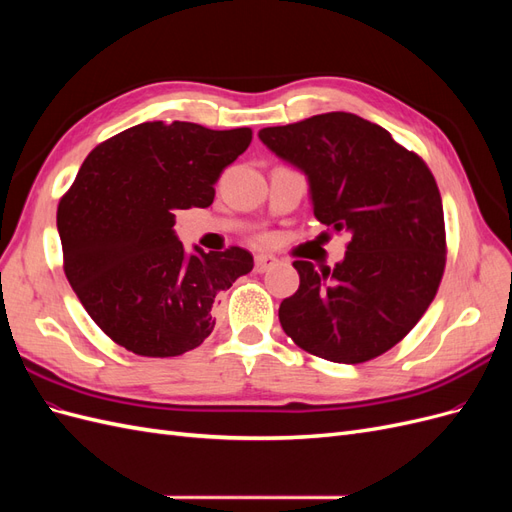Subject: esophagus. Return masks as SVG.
<instances>
[{
  "label": "esophagus",
  "instance_id": "esophagus-1",
  "mask_svg": "<svg viewBox=\"0 0 512 512\" xmlns=\"http://www.w3.org/2000/svg\"><path fill=\"white\" fill-rule=\"evenodd\" d=\"M254 265H256V271L262 273V271H267V269L275 267V265H277V258L271 256V254H256Z\"/></svg>",
  "mask_w": 512,
  "mask_h": 512
}]
</instances>
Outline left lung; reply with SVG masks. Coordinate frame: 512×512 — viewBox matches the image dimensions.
Listing matches in <instances>:
<instances>
[{"instance_id": "8db88e82", "label": "left lung", "mask_w": 512, "mask_h": 512, "mask_svg": "<svg viewBox=\"0 0 512 512\" xmlns=\"http://www.w3.org/2000/svg\"><path fill=\"white\" fill-rule=\"evenodd\" d=\"M258 138L305 175L316 220L350 235L333 269L292 262L301 284L280 305L284 333L333 363L376 359L438 292L446 241L436 179L416 153L352 113L262 128Z\"/></svg>"}]
</instances>
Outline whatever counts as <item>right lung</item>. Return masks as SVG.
I'll return each mask as SVG.
<instances>
[{
	"instance_id": "1",
	"label": "right lung",
	"mask_w": 512,
	"mask_h": 512,
	"mask_svg": "<svg viewBox=\"0 0 512 512\" xmlns=\"http://www.w3.org/2000/svg\"><path fill=\"white\" fill-rule=\"evenodd\" d=\"M250 143V128L145 121L85 158L59 203L57 230L72 290L115 344L164 359L211 335L218 297L254 258L243 247L194 245L188 254L175 213L209 207L222 170Z\"/></svg>"
}]
</instances>
